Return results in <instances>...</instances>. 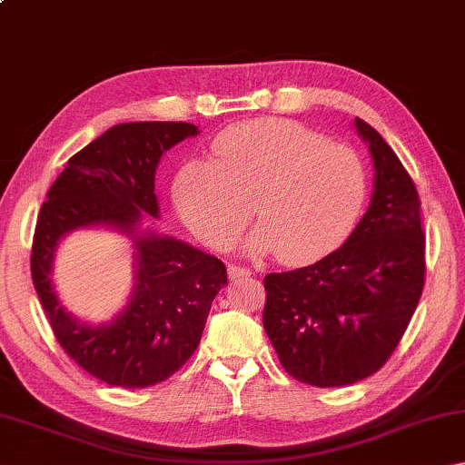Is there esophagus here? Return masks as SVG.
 Listing matches in <instances>:
<instances>
[{
	"mask_svg": "<svg viewBox=\"0 0 465 465\" xmlns=\"http://www.w3.org/2000/svg\"><path fill=\"white\" fill-rule=\"evenodd\" d=\"M250 274H252V271L246 269V266H240V264H230V266H227V277H230L232 281L250 277Z\"/></svg>",
	"mask_w": 465,
	"mask_h": 465,
	"instance_id": "esophagus-1",
	"label": "esophagus"
}]
</instances>
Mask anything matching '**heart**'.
<instances>
[{"label": "heart", "instance_id": "1", "mask_svg": "<svg viewBox=\"0 0 465 465\" xmlns=\"http://www.w3.org/2000/svg\"><path fill=\"white\" fill-rule=\"evenodd\" d=\"M211 149L215 162H186L172 188L183 222L209 246H225L254 204L261 227L248 235L246 248L310 264L341 246L363 215V160L302 124L242 123L219 133Z\"/></svg>", "mask_w": 465, "mask_h": 465}]
</instances>
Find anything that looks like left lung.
I'll return each mask as SVG.
<instances>
[{
    "instance_id": "obj_1",
    "label": "left lung",
    "mask_w": 465,
    "mask_h": 465,
    "mask_svg": "<svg viewBox=\"0 0 465 465\" xmlns=\"http://www.w3.org/2000/svg\"><path fill=\"white\" fill-rule=\"evenodd\" d=\"M371 204L341 248L303 269L264 277V330L297 381L341 388L385 365L424 287L420 199L402 162L371 124Z\"/></svg>"
}]
</instances>
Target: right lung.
<instances>
[{
  "label": "right lung",
  "mask_w": 465,
  "mask_h": 465,
  "mask_svg": "<svg viewBox=\"0 0 465 465\" xmlns=\"http://www.w3.org/2000/svg\"><path fill=\"white\" fill-rule=\"evenodd\" d=\"M199 127L191 123H123L69 157L38 213L30 271L63 351L108 385L147 388L174 375L201 342L225 264L191 243L141 230L143 213L160 217V157ZM113 226L136 248V287L110 325L92 327L58 302L50 272L58 242L82 226Z\"/></svg>",
  "instance_id": "1"
}]
</instances>
